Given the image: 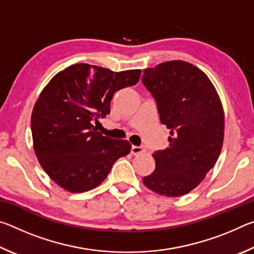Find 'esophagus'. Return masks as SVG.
<instances>
[{
    "mask_svg": "<svg viewBox=\"0 0 254 254\" xmlns=\"http://www.w3.org/2000/svg\"><path fill=\"white\" fill-rule=\"evenodd\" d=\"M144 151H145V150L142 147H137V145H132V148H131V153L134 154V156H136V154L142 153Z\"/></svg>",
    "mask_w": 254,
    "mask_h": 254,
    "instance_id": "obj_1",
    "label": "esophagus"
}]
</instances>
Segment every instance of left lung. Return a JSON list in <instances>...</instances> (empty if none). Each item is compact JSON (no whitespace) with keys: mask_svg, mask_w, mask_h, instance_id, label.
Masks as SVG:
<instances>
[{"mask_svg":"<svg viewBox=\"0 0 254 254\" xmlns=\"http://www.w3.org/2000/svg\"><path fill=\"white\" fill-rule=\"evenodd\" d=\"M143 72L142 83L170 136L168 148L152 154L156 169L142 182L159 195H186L220 157L225 127L221 98L207 75L187 62L171 60Z\"/></svg>","mask_w":254,"mask_h":254,"instance_id":"8db88e82","label":"left lung"}]
</instances>
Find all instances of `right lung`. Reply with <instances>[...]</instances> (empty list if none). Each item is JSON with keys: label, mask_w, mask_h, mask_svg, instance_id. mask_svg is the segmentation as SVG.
Wrapping results in <instances>:
<instances>
[{"label": "right lung", "mask_w": 254, "mask_h": 254, "mask_svg": "<svg viewBox=\"0 0 254 254\" xmlns=\"http://www.w3.org/2000/svg\"><path fill=\"white\" fill-rule=\"evenodd\" d=\"M141 70L112 71L75 64L59 71L33 106V150L46 174L70 192L97 187L119 158L131 151L127 140L102 135L94 123L110 114L114 93L135 85Z\"/></svg>", "instance_id": "right-lung-1"}]
</instances>
